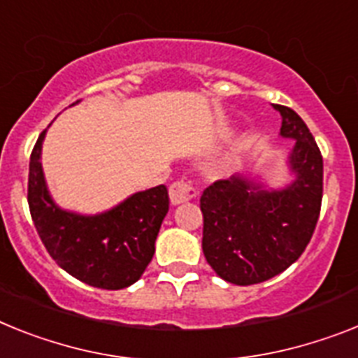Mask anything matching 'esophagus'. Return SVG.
Returning a JSON list of instances; mask_svg holds the SVG:
<instances>
[{
    "label": "esophagus",
    "instance_id": "obj_1",
    "mask_svg": "<svg viewBox=\"0 0 358 358\" xmlns=\"http://www.w3.org/2000/svg\"><path fill=\"white\" fill-rule=\"evenodd\" d=\"M194 196H196V189L187 182H174L169 187L171 206H180V203L189 202Z\"/></svg>",
    "mask_w": 358,
    "mask_h": 358
}]
</instances>
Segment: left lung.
Listing matches in <instances>:
<instances>
[{
  "instance_id": "left-lung-1",
  "label": "left lung",
  "mask_w": 358,
  "mask_h": 358,
  "mask_svg": "<svg viewBox=\"0 0 358 358\" xmlns=\"http://www.w3.org/2000/svg\"><path fill=\"white\" fill-rule=\"evenodd\" d=\"M273 107L282 116L280 136L293 140L284 184L244 171L215 182L200 198L207 264L236 286L269 280L296 262L320 215L324 165L317 142L295 110Z\"/></svg>"
}]
</instances>
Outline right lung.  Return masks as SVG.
<instances>
[{
    "label": "right lung",
    "mask_w": 358,
    "mask_h": 358,
    "mask_svg": "<svg viewBox=\"0 0 358 358\" xmlns=\"http://www.w3.org/2000/svg\"><path fill=\"white\" fill-rule=\"evenodd\" d=\"M45 134L47 129L38 138L29 164V207L41 242L62 269L89 286H133L155 255L156 236L169 211L167 189L156 185L138 191L94 215L63 209L54 202L45 180Z\"/></svg>",
    "instance_id": "1"
}]
</instances>
